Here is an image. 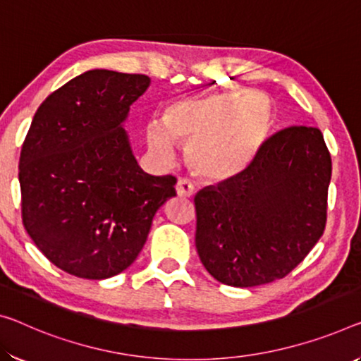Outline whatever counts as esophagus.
Listing matches in <instances>:
<instances>
[{
	"label": "esophagus",
	"instance_id": "obj_1",
	"mask_svg": "<svg viewBox=\"0 0 361 361\" xmlns=\"http://www.w3.org/2000/svg\"><path fill=\"white\" fill-rule=\"evenodd\" d=\"M193 190H195V187L188 179H179L176 184V192L177 195L182 197V198H188L193 195Z\"/></svg>",
	"mask_w": 361,
	"mask_h": 361
}]
</instances>
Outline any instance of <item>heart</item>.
<instances>
[{"mask_svg":"<svg viewBox=\"0 0 361 361\" xmlns=\"http://www.w3.org/2000/svg\"><path fill=\"white\" fill-rule=\"evenodd\" d=\"M273 127V106L259 92H218L182 98L149 121L145 140L154 157L173 161L174 142L187 147L200 176L223 180L240 174L257 157Z\"/></svg>","mask_w":361,"mask_h":361,"instance_id":"obj_1","label":"heart"}]
</instances>
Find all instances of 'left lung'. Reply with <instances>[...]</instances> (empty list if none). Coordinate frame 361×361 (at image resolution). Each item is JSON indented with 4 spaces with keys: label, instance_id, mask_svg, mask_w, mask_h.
Listing matches in <instances>:
<instances>
[{
    "label": "left lung",
    "instance_id": "left-lung-1",
    "mask_svg": "<svg viewBox=\"0 0 361 361\" xmlns=\"http://www.w3.org/2000/svg\"><path fill=\"white\" fill-rule=\"evenodd\" d=\"M331 173L321 130L295 126L266 140L240 174L200 190L195 245L208 273L234 287L289 274L323 235Z\"/></svg>",
    "mask_w": 361,
    "mask_h": 361
}]
</instances>
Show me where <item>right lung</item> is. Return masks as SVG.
I'll return each mask as SVG.
<instances>
[{
  "label": "right lung",
  "mask_w": 361,
  "mask_h": 361,
  "mask_svg": "<svg viewBox=\"0 0 361 361\" xmlns=\"http://www.w3.org/2000/svg\"><path fill=\"white\" fill-rule=\"evenodd\" d=\"M143 74L88 71L40 104L20 149L22 223L59 269L84 279L123 273L145 245L174 176L137 164L123 124Z\"/></svg>",
  "instance_id": "right-lung-1"
}]
</instances>
